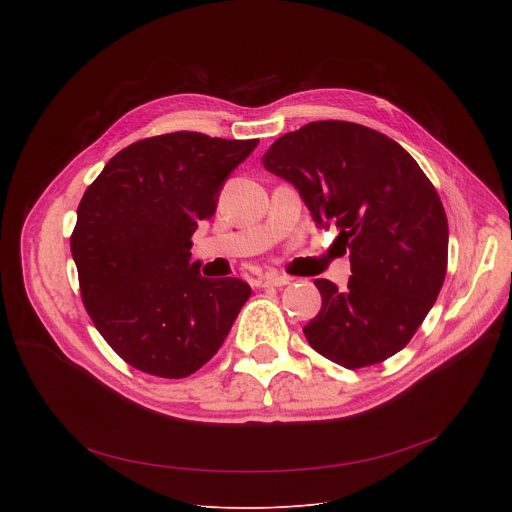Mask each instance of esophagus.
Wrapping results in <instances>:
<instances>
[{
    "label": "esophagus",
    "mask_w": 512,
    "mask_h": 512,
    "mask_svg": "<svg viewBox=\"0 0 512 512\" xmlns=\"http://www.w3.org/2000/svg\"><path fill=\"white\" fill-rule=\"evenodd\" d=\"M287 283H289V277H283V275H263V277L255 279L257 287H281Z\"/></svg>",
    "instance_id": "34e87169"
}]
</instances>
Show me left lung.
I'll list each match as a JSON object with an SVG mask.
<instances>
[{"mask_svg":"<svg viewBox=\"0 0 512 512\" xmlns=\"http://www.w3.org/2000/svg\"><path fill=\"white\" fill-rule=\"evenodd\" d=\"M267 172L294 184L318 227L350 251L338 289L316 279L322 310L310 346L346 369L387 360L413 338L448 267V218L419 164L391 137L348 121H312L281 135Z\"/></svg>","mask_w":512,"mask_h":512,"instance_id":"8db88e82","label":"left lung"}]
</instances>
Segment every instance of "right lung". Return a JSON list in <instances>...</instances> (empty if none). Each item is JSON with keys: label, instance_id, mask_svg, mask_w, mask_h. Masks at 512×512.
<instances>
[{"label": "right lung", "instance_id": "add662e5", "mask_svg": "<svg viewBox=\"0 0 512 512\" xmlns=\"http://www.w3.org/2000/svg\"><path fill=\"white\" fill-rule=\"evenodd\" d=\"M259 139L176 131L135 141L87 188L70 237L83 304L131 367L184 379L223 346L251 296L243 279H208L192 235Z\"/></svg>", "mask_w": 512, "mask_h": 512}]
</instances>
